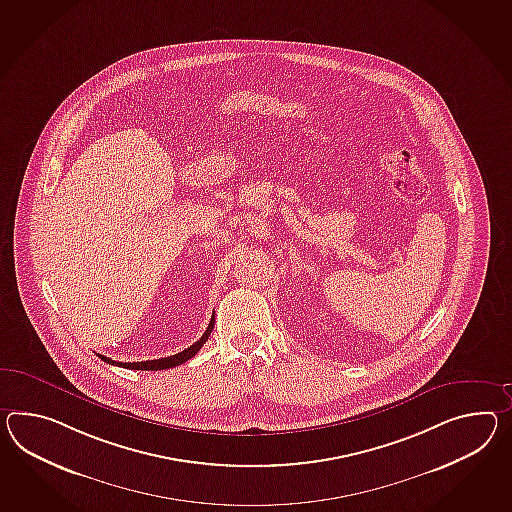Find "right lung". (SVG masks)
Here are the masks:
<instances>
[{
    "instance_id": "obj_1",
    "label": "right lung",
    "mask_w": 512,
    "mask_h": 512,
    "mask_svg": "<svg viewBox=\"0 0 512 512\" xmlns=\"http://www.w3.org/2000/svg\"><path fill=\"white\" fill-rule=\"evenodd\" d=\"M212 327H214V316L211 318V324L207 327V331L201 335L200 340L198 342H194L190 348L183 349L181 353H175V355H170V357H164V359H155V361H144V362H116L113 359H109V357H105V355H98L101 361L107 362V364H116V366H122V368H129V370H151V372H157V370H166V368H174V366H179V364H183V362H187L188 359H192L198 351H200L201 346L209 340V335H211Z\"/></svg>"
}]
</instances>
